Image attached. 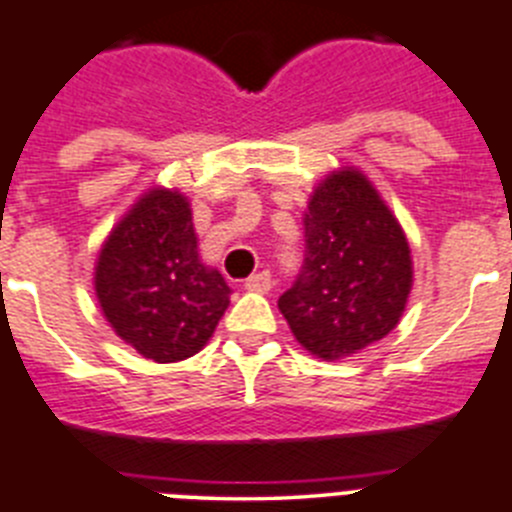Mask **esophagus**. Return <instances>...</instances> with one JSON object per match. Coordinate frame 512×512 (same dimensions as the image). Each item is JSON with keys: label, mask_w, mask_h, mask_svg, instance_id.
I'll use <instances>...</instances> for the list:
<instances>
[{"label": "esophagus", "mask_w": 512, "mask_h": 512, "mask_svg": "<svg viewBox=\"0 0 512 512\" xmlns=\"http://www.w3.org/2000/svg\"><path fill=\"white\" fill-rule=\"evenodd\" d=\"M248 292H269L272 290V274L269 272H259V274H251V277L243 282Z\"/></svg>", "instance_id": "34e87169"}]
</instances>
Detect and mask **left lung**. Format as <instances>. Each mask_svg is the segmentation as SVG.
<instances>
[{
  "instance_id": "1",
  "label": "left lung",
  "mask_w": 512,
  "mask_h": 512,
  "mask_svg": "<svg viewBox=\"0 0 512 512\" xmlns=\"http://www.w3.org/2000/svg\"><path fill=\"white\" fill-rule=\"evenodd\" d=\"M412 290L409 243L357 170L321 183L305 212V259L279 310L308 352L339 360L399 323Z\"/></svg>"
}]
</instances>
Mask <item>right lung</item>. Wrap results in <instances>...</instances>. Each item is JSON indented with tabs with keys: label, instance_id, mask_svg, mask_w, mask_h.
<instances>
[{
	"label": "right lung",
	"instance_id": "obj_1",
	"mask_svg": "<svg viewBox=\"0 0 512 512\" xmlns=\"http://www.w3.org/2000/svg\"><path fill=\"white\" fill-rule=\"evenodd\" d=\"M95 292L113 331L139 355H196L230 305V287L199 261L189 202L178 191L144 194L100 251Z\"/></svg>",
	"mask_w": 512,
	"mask_h": 512
}]
</instances>
